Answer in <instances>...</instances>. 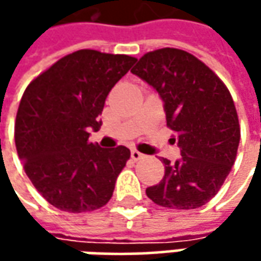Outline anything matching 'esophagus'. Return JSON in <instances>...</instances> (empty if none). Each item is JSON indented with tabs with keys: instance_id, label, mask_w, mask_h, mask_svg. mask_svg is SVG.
<instances>
[{
	"instance_id": "obj_1",
	"label": "esophagus",
	"mask_w": 261,
	"mask_h": 261,
	"mask_svg": "<svg viewBox=\"0 0 261 261\" xmlns=\"http://www.w3.org/2000/svg\"><path fill=\"white\" fill-rule=\"evenodd\" d=\"M130 156H132V160H135V161H138V160H141V158H144V154H141L139 151H136V149H132L130 151Z\"/></svg>"
}]
</instances>
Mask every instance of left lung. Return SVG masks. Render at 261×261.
<instances>
[{
    "label": "left lung",
    "mask_w": 261,
    "mask_h": 261,
    "mask_svg": "<svg viewBox=\"0 0 261 261\" xmlns=\"http://www.w3.org/2000/svg\"><path fill=\"white\" fill-rule=\"evenodd\" d=\"M132 74L155 90L164 103L167 126L181 156L163 158V180L146 196L170 209L207 203L234 166L240 125L234 100L212 69L180 49L164 47L144 55Z\"/></svg>",
    "instance_id": "obj_1"
}]
</instances>
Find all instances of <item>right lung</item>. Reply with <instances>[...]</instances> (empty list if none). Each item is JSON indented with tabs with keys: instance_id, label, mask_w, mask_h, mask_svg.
Instances as JSON below:
<instances>
[{
	"instance_id": "right-lung-1",
	"label": "right lung",
	"mask_w": 261,
	"mask_h": 261,
	"mask_svg": "<svg viewBox=\"0 0 261 261\" xmlns=\"http://www.w3.org/2000/svg\"><path fill=\"white\" fill-rule=\"evenodd\" d=\"M136 62L83 49L64 56L25 88L15 117V148L36 190L61 211L105 206L130 151L88 141L101 126L110 90Z\"/></svg>"
}]
</instances>
